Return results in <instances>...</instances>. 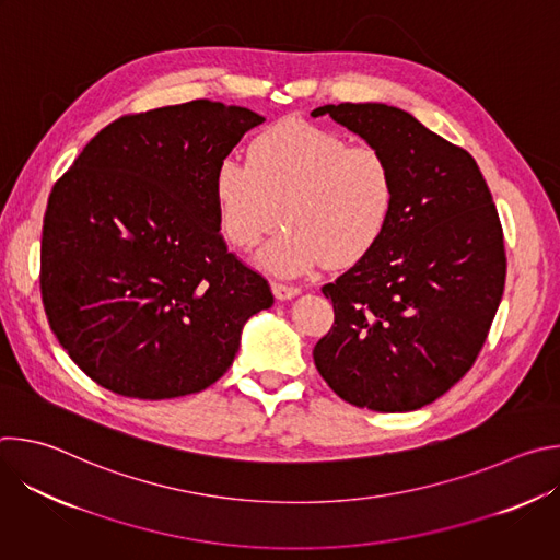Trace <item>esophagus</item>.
<instances>
[{"label": "esophagus", "mask_w": 560, "mask_h": 560, "mask_svg": "<svg viewBox=\"0 0 560 560\" xmlns=\"http://www.w3.org/2000/svg\"><path fill=\"white\" fill-rule=\"evenodd\" d=\"M272 292H275V296L277 299H292V296H296L299 292H301V288H296V285H290V283H281V281H272Z\"/></svg>", "instance_id": "34e87169"}]
</instances>
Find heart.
Returning <instances> with one entry per match:
<instances>
[{
	"label": "heart",
	"mask_w": 560,
	"mask_h": 560,
	"mask_svg": "<svg viewBox=\"0 0 560 560\" xmlns=\"http://www.w3.org/2000/svg\"><path fill=\"white\" fill-rule=\"evenodd\" d=\"M221 230L248 250L279 225L261 253L275 272H305L324 259L346 268L383 236L396 201L389 159L374 145L303 119H285L248 148V164L228 156L214 173Z\"/></svg>",
	"instance_id": "1"
}]
</instances>
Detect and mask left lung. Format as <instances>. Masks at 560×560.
Masks as SVG:
<instances>
[{
  "instance_id": "left-lung-1",
  "label": "left lung",
  "mask_w": 560,
  "mask_h": 560,
  "mask_svg": "<svg viewBox=\"0 0 560 560\" xmlns=\"http://www.w3.org/2000/svg\"><path fill=\"white\" fill-rule=\"evenodd\" d=\"M330 115L392 164L396 201L378 244L322 290L335 324L318 374L357 408L410 412L443 396L481 352L505 288L503 225L474 156L385 104Z\"/></svg>"
}]
</instances>
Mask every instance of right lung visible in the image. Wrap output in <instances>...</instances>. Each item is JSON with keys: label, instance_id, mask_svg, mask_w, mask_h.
<instances>
[{"label": "right lung", "instance_id": "obj_1", "mask_svg": "<svg viewBox=\"0 0 560 560\" xmlns=\"http://www.w3.org/2000/svg\"><path fill=\"white\" fill-rule=\"evenodd\" d=\"M264 117L195 100L102 128L55 182L39 285L50 330L97 385L177 398L232 365L248 318L275 303L228 250L217 166Z\"/></svg>", "mask_w": 560, "mask_h": 560}]
</instances>
